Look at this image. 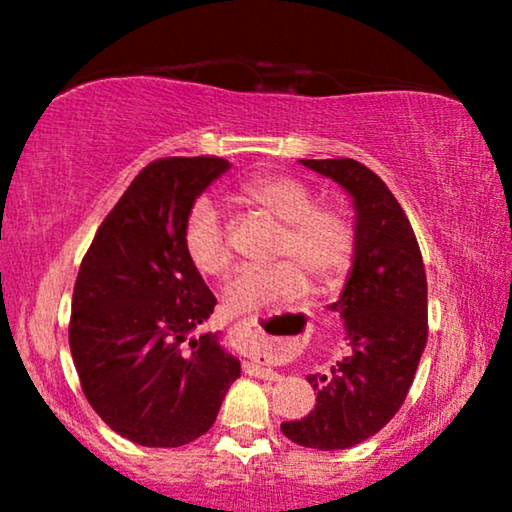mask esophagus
Returning a JSON list of instances; mask_svg holds the SVG:
<instances>
[{
	"label": "esophagus",
	"instance_id": "34e87169",
	"mask_svg": "<svg viewBox=\"0 0 512 512\" xmlns=\"http://www.w3.org/2000/svg\"><path fill=\"white\" fill-rule=\"evenodd\" d=\"M258 321L256 319H251L249 321V326H256ZM244 373H249V375H254V377H261V380H268V382H275V380H279V375L277 370H272V368H265L263 363H258V361H247L244 363Z\"/></svg>",
	"mask_w": 512,
	"mask_h": 512
}]
</instances>
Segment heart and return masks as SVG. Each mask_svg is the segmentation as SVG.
Wrapping results in <instances>:
<instances>
[{
    "label": "heart",
    "mask_w": 512,
    "mask_h": 512,
    "mask_svg": "<svg viewBox=\"0 0 512 512\" xmlns=\"http://www.w3.org/2000/svg\"><path fill=\"white\" fill-rule=\"evenodd\" d=\"M237 200L279 223L268 268H242L223 284L221 307L230 317H249L286 303L305 289L335 291L354 261L356 235L338 207L314 202V191L286 174H258L237 188ZM181 244L200 275L219 277L230 265V247L221 209L200 198L188 209Z\"/></svg>",
    "instance_id": "1"
}]
</instances>
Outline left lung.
<instances>
[{"mask_svg": "<svg viewBox=\"0 0 512 512\" xmlns=\"http://www.w3.org/2000/svg\"><path fill=\"white\" fill-rule=\"evenodd\" d=\"M300 163L345 188L356 212L352 270L328 305L352 352L328 375H307L317 405L282 433L314 450H347L375 436L408 396L429 335L426 275L408 216L373 170L352 158Z\"/></svg>", "mask_w": 512, "mask_h": 512, "instance_id": "obj_1", "label": "left lung"}]
</instances>
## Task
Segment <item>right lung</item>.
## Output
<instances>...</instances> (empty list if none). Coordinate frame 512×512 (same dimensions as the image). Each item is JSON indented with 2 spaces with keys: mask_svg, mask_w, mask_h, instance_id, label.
Wrapping results in <instances>:
<instances>
[{
  "mask_svg": "<svg viewBox=\"0 0 512 512\" xmlns=\"http://www.w3.org/2000/svg\"><path fill=\"white\" fill-rule=\"evenodd\" d=\"M228 160L163 158L146 165L83 256L69 349L83 394L118 436L181 447L212 429L240 361L219 333L193 331L216 298L188 261L181 228Z\"/></svg>",
  "mask_w": 512,
  "mask_h": 512,
  "instance_id": "add662e5",
  "label": "right lung"
}]
</instances>
